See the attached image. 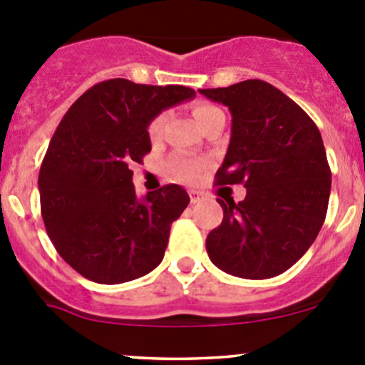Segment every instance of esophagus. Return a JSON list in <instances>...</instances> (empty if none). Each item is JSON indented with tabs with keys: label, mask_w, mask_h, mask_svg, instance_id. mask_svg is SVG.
<instances>
[{
	"label": "esophagus",
	"mask_w": 365,
	"mask_h": 365,
	"mask_svg": "<svg viewBox=\"0 0 365 365\" xmlns=\"http://www.w3.org/2000/svg\"><path fill=\"white\" fill-rule=\"evenodd\" d=\"M189 196H190V203H200V201H203V194L200 192V190H189Z\"/></svg>",
	"instance_id": "obj_1"
}]
</instances>
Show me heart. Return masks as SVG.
Segmentation results:
<instances>
[{
	"label": "heart",
	"instance_id": "1",
	"mask_svg": "<svg viewBox=\"0 0 365 365\" xmlns=\"http://www.w3.org/2000/svg\"><path fill=\"white\" fill-rule=\"evenodd\" d=\"M220 109L215 108V106L212 104H205V102H201V104H196L194 106V116H196L197 123H203V121L208 120L212 114L219 113ZM162 123H164V114H159V116L153 118L152 121L148 123V135L152 139H155L157 135L160 134V128H162ZM169 169H171L173 176L178 180H183V182H192V180H196L197 176H200L201 169H203V162L200 160H194L190 159V157L183 155V153H176V155L171 157V160H169Z\"/></svg>",
	"mask_w": 365,
	"mask_h": 365
}]
</instances>
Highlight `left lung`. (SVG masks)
I'll return each instance as SVG.
<instances>
[{"label":"left lung","instance_id":"left-lung-1","mask_svg":"<svg viewBox=\"0 0 365 365\" xmlns=\"http://www.w3.org/2000/svg\"><path fill=\"white\" fill-rule=\"evenodd\" d=\"M231 111V141L215 185L244 183L240 203L217 200L220 226L206 237L215 267L244 279H268L297 263L318 237L332 173L309 114L259 79L200 90Z\"/></svg>","mask_w":365,"mask_h":365}]
</instances>
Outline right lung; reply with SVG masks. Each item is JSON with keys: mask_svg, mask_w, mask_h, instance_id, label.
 <instances>
[{"mask_svg": "<svg viewBox=\"0 0 365 365\" xmlns=\"http://www.w3.org/2000/svg\"><path fill=\"white\" fill-rule=\"evenodd\" d=\"M194 95L118 77L84 91L60 121L40 168V210L58 254L83 277L121 284L162 261L189 194L169 183L139 201L130 168L152 150L150 121Z\"/></svg>", "mask_w": 365, "mask_h": 365, "instance_id": "1", "label": "right lung"}]
</instances>
